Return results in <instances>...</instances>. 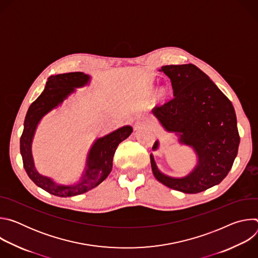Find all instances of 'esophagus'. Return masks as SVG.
<instances>
[{"mask_svg":"<svg viewBox=\"0 0 258 258\" xmlns=\"http://www.w3.org/2000/svg\"><path fill=\"white\" fill-rule=\"evenodd\" d=\"M142 125H143V124H142V122H141V121H137V122L135 123V128H136V130H138V128H140Z\"/></svg>","mask_w":258,"mask_h":258,"instance_id":"34e87169","label":"esophagus"}]
</instances>
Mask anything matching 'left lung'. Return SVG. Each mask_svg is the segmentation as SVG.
Returning a JSON list of instances; mask_svg holds the SVG:
<instances>
[{"label":"left lung","instance_id":"obj_1","mask_svg":"<svg viewBox=\"0 0 258 258\" xmlns=\"http://www.w3.org/2000/svg\"><path fill=\"white\" fill-rule=\"evenodd\" d=\"M173 98L152 109L164 131L193 150L196 165L183 176H170L157 166L150 154L154 176L164 186L187 194L205 191L222 181L231 170L238 153L240 137L232 102L193 64L166 65ZM157 140L152 147L157 151Z\"/></svg>","mask_w":258,"mask_h":258}]
</instances>
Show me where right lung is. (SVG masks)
I'll use <instances>...</instances> for the list:
<instances>
[{
  "label": "right lung",
  "instance_id": "right-lung-1",
  "mask_svg": "<svg viewBox=\"0 0 258 258\" xmlns=\"http://www.w3.org/2000/svg\"><path fill=\"white\" fill-rule=\"evenodd\" d=\"M91 81L92 77L84 72H68L51 77L43 93L29 106L24 119V128L20 138V153L25 171L36 186L58 197L81 195L100 185L112 170L113 156L117 146L133 133L131 125H123L97 138L87 154L84 171L73 182L60 183L36 169L31 148L40 122L48 113L61 107L64 101L75 95L77 89L90 86Z\"/></svg>",
  "mask_w": 258,
  "mask_h": 258
}]
</instances>
